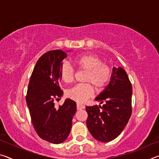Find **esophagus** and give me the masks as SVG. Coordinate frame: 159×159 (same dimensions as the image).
Listing matches in <instances>:
<instances>
[{"label":"esophagus","mask_w":159,"mask_h":159,"mask_svg":"<svg viewBox=\"0 0 159 159\" xmlns=\"http://www.w3.org/2000/svg\"><path fill=\"white\" fill-rule=\"evenodd\" d=\"M76 108L78 110H80V109H83L85 108V106L84 105H82L80 103H77L76 104Z\"/></svg>","instance_id":"esophagus-1"}]
</instances>
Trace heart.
<instances>
[{"label":"heart","instance_id":"obj_1","mask_svg":"<svg viewBox=\"0 0 159 159\" xmlns=\"http://www.w3.org/2000/svg\"><path fill=\"white\" fill-rule=\"evenodd\" d=\"M74 64L79 70L85 71L84 81L70 88L66 95L70 99L80 102H84L93 94V88L96 90H102L111 79V69L108 64L102 63L101 59L93 54H85L75 58ZM75 71L69 63L63 62L60 69L61 80L66 83L73 81ZM90 83L91 86L88 83Z\"/></svg>","mask_w":159,"mask_h":159}]
</instances>
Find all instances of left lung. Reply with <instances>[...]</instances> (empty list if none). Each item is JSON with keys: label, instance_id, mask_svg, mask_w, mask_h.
<instances>
[{"label": "left lung", "instance_id": "1", "mask_svg": "<svg viewBox=\"0 0 159 159\" xmlns=\"http://www.w3.org/2000/svg\"><path fill=\"white\" fill-rule=\"evenodd\" d=\"M131 83L121 67L113 68L109 84L95 98L101 105L86 107L87 127L97 140H114L125 128L132 114Z\"/></svg>", "mask_w": 159, "mask_h": 159}]
</instances>
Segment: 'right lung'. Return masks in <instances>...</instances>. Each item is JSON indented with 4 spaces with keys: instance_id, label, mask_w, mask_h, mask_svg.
Instances as JSON below:
<instances>
[{
    "instance_id": "add662e5",
    "label": "right lung",
    "mask_w": 159,
    "mask_h": 159,
    "mask_svg": "<svg viewBox=\"0 0 159 159\" xmlns=\"http://www.w3.org/2000/svg\"><path fill=\"white\" fill-rule=\"evenodd\" d=\"M66 56L61 50L43 54L35 65L26 97L38 135L52 144L62 143L68 138L76 111V104L72 99H66L59 108L54 103L63 94L60 87V69Z\"/></svg>"
}]
</instances>
